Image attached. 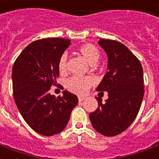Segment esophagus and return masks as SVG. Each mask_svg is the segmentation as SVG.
Segmentation results:
<instances>
[{"label":"esophagus","mask_w":159,"mask_h":159,"mask_svg":"<svg viewBox=\"0 0 159 159\" xmlns=\"http://www.w3.org/2000/svg\"><path fill=\"white\" fill-rule=\"evenodd\" d=\"M84 100H85L84 97H78V101H79V102H82V101H84Z\"/></svg>","instance_id":"obj_1"}]
</instances>
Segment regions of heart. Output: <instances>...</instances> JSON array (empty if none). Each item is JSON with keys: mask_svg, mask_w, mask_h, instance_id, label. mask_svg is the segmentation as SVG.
<instances>
[{"mask_svg": "<svg viewBox=\"0 0 159 159\" xmlns=\"http://www.w3.org/2000/svg\"><path fill=\"white\" fill-rule=\"evenodd\" d=\"M78 52L90 64H92V67L97 66V62L99 61L100 57H101V53L97 46L92 43H84L78 48ZM57 67H58L60 73L62 74H64L67 72L68 57H67V53H63L60 57L58 63H57ZM93 83H94V81L89 77L74 76L67 79L65 85H66L67 89L72 93L83 95L88 91V89L92 87Z\"/></svg>", "mask_w": 159, "mask_h": 159, "instance_id": "1", "label": "heart"}]
</instances>
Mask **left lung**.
<instances>
[{"instance_id":"obj_1","label":"left lung","mask_w":159,"mask_h":159,"mask_svg":"<svg viewBox=\"0 0 159 159\" xmlns=\"http://www.w3.org/2000/svg\"><path fill=\"white\" fill-rule=\"evenodd\" d=\"M98 43L108 57V72L97 91L107 92L108 99L102 103V98L96 97L99 106L89 117L98 133L115 136L128 129L140 109L144 94L143 67L135 55L120 42L101 39Z\"/></svg>"}]
</instances>
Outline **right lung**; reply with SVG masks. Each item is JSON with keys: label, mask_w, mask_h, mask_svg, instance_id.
<instances>
[{"label": "right lung", "mask_w": 159, "mask_h": 159, "mask_svg": "<svg viewBox=\"0 0 159 159\" xmlns=\"http://www.w3.org/2000/svg\"><path fill=\"white\" fill-rule=\"evenodd\" d=\"M70 45V39L47 38L30 43L16 58L12 68L13 95L20 113L32 129L53 136L67 126L76 95L63 91L62 97L49 93L59 75L57 63Z\"/></svg>", "instance_id": "obj_1"}]
</instances>
